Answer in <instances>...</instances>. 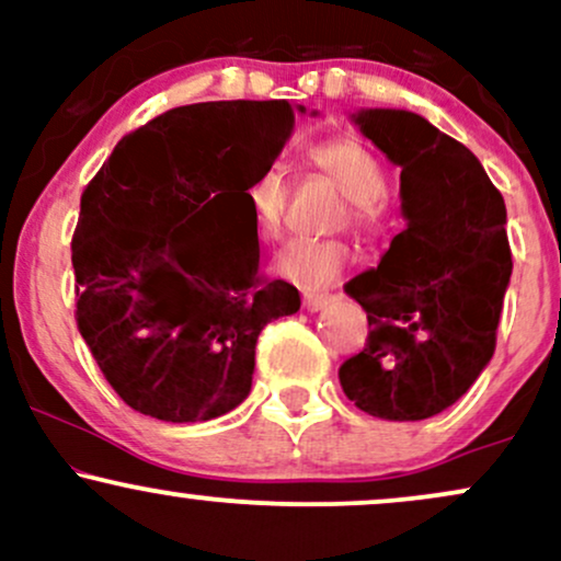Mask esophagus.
<instances>
[{
    "mask_svg": "<svg viewBox=\"0 0 561 561\" xmlns=\"http://www.w3.org/2000/svg\"><path fill=\"white\" fill-rule=\"evenodd\" d=\"M332 300L330 293H317V295H302V306L308 308V311H321V308L327 306V302Z\"/></svg>",
    "mask_w": 561,
    "mask_h": 561,
    "instance_id": "obj_1",
    "label": "esophagus"
}]
</instances>
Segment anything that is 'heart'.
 <instances>
[{"instance_id": "heart-1", "label": "heart", "mask_w": 561, "mask_h": 561, "mask_svg": "<svg viewBox=\"0 0 561 561\" xmlns=\"http://www.w3.org/2000/svg\"><path fill=\"white\" fill-rule=\"evenodd\" d=\"M308 163L324 173L345 195L343 221L358 234L375 237L388 224L385 208V179L382 165L375 152L356 137H330L308 147ZM250 216L261 237L279 234L282 218L287 210V179L279 169H263L244 192ZM347 244L340 240H289L276 253V274L293 282L300 289L327 287L337 279L347 266Z\"/></svg>"}]
</instances>
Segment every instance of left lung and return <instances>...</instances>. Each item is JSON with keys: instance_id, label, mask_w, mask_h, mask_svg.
I'll return each instance as SVG.
<instances>
[{"instance_id": "8db88e82", "label": "left lung", "mask_w": 561, "mask_h": 561, "mask_svg": "<svg viewBox=\"0 0 561 561\" xmlns=\"http://www.w3.org/2000/svg\"><path fill=\"white\" fill-rule=\"evenodd\" d=\"M356 124L401 165L409 224L377 268L345 285L371 330L340 366V385L379 420H427L493 358L512 276L506 205L480 160L422 115L375 107Z\"/></svg>"}]
</instances>
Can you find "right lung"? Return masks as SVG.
Instances as JSON below:
<instances>
[{
    "label": "right lung",
    "mask_w": 561,
    "mask_h": 561,
    "mask_svg": "<svg viewBox=\"0 0 561 561\" xmlns=\"http://www.w3.org/2000/svg\"><path fill=\"white\" fill-rule=\"evenodd\" d=\"M293 124L287 100L173 107L126 134L83 190L76 324L139 414H227L253 385L263 327L300 308L298 289L261 276L244 197Z\"/></svg>",
    "instance_id": "add662e5"
}]
</instances>
